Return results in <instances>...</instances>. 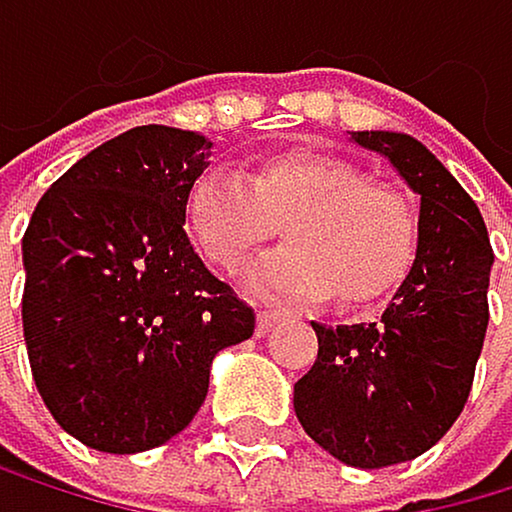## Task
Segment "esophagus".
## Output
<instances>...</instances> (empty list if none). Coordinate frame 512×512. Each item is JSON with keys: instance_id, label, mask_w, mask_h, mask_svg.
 I'll list each match as a JSON object with an SVG mask.
<instances>
[{"instance_id": "34e87169", "label": "esophagus", "mask_w": 512, "mask_h": 512, "mask_svg": "<svg viewBox=\"0 0 512 512\" xmlns=\"http://www.w3.org/2000/svg\"><path fill=\"white\" fill-rule=\"evenodd\" d=\"M288 314L285 311H259V317H256V327H259V333H269L278 320H285Z\"/></svg>"}]
</instances>
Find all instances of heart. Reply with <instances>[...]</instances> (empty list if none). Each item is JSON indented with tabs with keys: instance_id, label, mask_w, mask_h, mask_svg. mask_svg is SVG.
<instances>
[{
	"instance_id": "b5f03b06",
	"label": "heart",
	"mask_w": 512,
	"mask_h": 512,
	"mask_svg": "<svg viewBox=\"0 0 512 512\" xmlns=\"http://www.w3.org/2000/svg\"><path fill=\"white\" fill-rule=\"evenodd\" d=\"M285 227L291 246L246 272L266 301H333L349 311L391 298L413 269L410 201L330 153H278L256 176L211 166L185 198V230L217 272H237Z\"/></svg>"
}]
</instances>
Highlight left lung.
Segmentation results:
<instances>
[{"instance_id":"8db88e82","label":"left lung","mask_w":512,"mask_h":512,"mask_svg":"<svg viewBox=\"0 0 512 512\" xmlns=\"http://www.w3.org/2000/svg\"><path fill=\"white\" fill-rule=\"evenodd\" d=\"M420 195L413 269L375 323L320 327L295 413L317 446L352 468H388L433 449L465 410L484 346L494 250L478 205L420 140L352 131Z\"/></svg>"}]
</instances>
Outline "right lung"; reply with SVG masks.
Wrapping results in <instances>:
<instances>
[{
  "instance_id": "1",
  "label": "right lung",
  "mask_w": 512,
  "mask_h": 512,
  "mask_svg": "<svg viewBox=\"0 0 512 512\" xmlns=\"http://www.w3.org/2000/svg\"><path fill=\"white\" fill-rule=\"evenodd\" d=\"M211 140L144 124L95 147L37 201L21 240L34 385L82 446H160L205 404L211 359L250 340L253 307L185 234Z\"/></svg>"
}]
</instances>
